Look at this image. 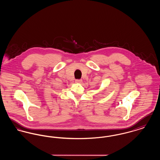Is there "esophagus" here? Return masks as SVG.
Segmentation results:
<instances>
[{
	"label": "esophagus",
	"instance_id": "34e87169",
	"mask_svg": "<svg viewBox=\"0 0 160 160\" xmlns=\"http://www.w3.org/2000/svg\"><path fill=\"white\" fill-rule=\"evenodd\" d=\"M82 82V79H77V80H76V83H80Z\"/></svg>",
	"mask_w": 160,
	"mask_h": 160
}]
</instances>
